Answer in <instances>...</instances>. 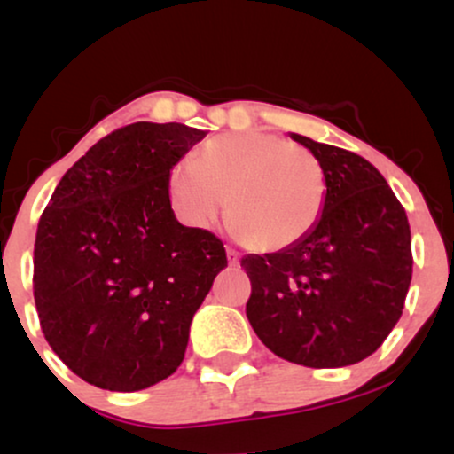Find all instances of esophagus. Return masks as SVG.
Listing matches in <instances>:
<instances>
[{
  "mask_svg": "<svg viewBox=\"0 0 454 454\" xmlns=\"http://www.w3.org/2000/svg\"><path fill=\"white\" fill-rule=\"evenodd\" d=\"M226 256H228V262H231L232 267H234V264H239V254L234 252L232 247H226Z\"/></svg>",
  "mask_w": 454,
  "mask_h": 454,
  "instance_id": "obj_1",
  "label": "esophagus"
}]
</instances>
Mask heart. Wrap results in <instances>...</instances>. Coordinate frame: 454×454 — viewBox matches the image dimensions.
<instances>
[{
  "label": "heart",
  "mask_w": 454,
  "mask_h": 454,
  "mask_svg": "<svg viewBox=\"0 0 454 454\" xmlns=\"http://www.w3.org/2000/svg\"><path fill=\"white\" fill-rule=\"evenodd\" d=\"M170 205L181 222L207 228L222 213L245 247L281 252L314 231L326 202V175L303 145L269 132L211 138L168 175Z\"/></svg>",
  "instance_id": "b5f03b06"
}]
</instances>
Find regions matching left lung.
<instances>
[{"label":"left lung","instance_id":"obj_1","mask_svg":"<svg viewBox=\"0 0 454 454\" xmlns=\"http://www.w3.org/2000/svg\"><path fill=\"white\" fill-rule=\"evenodd\" d=\"M293 138L325 168V211L293 247L241 260L252 281L245 314L279 358L346 367L376 352L403 311L414 262L408 215L361 155Z\"/></svg>","mask_w":454,"mask_h":454}]
</instances>
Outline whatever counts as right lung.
<instances>
[{
    "mask_svg": "<svg viewBox=\"0 0 454 454\" xmlns=\"http://www.w3.org/2000/svg\"><path fill=\"white\" fill-rule=\"evenodd\" d=\"M202 129L138 121L98 140L55 187L34 245V299L57 356L98 388L132 393L185 356L226 267L222 239L176 222L170 168Z\"/></svg>",
    "mask_w": 454,
    "mask_h": 454,
    "instance_id": "1",
    "label": "right lung"
}]
</instances>
